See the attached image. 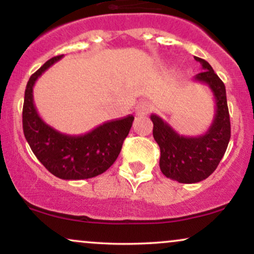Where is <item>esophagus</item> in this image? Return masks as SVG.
<instances>
[{"instance_id": "obj_1", "label": "esophagus", "mask_w": 254, "mask_h": 254, "mask_svg": "<svg viewBox=\"0 0 254 254\" xmlns=\"http://www.w3.org/2000/svg\"><path fill=\"white\" fill-rule=\"evenodd\" d=\"M150 105L149 103H147V101H139L138 104H137L136 109H135V112L137 116H145L149 113L150 111Z\"/></svg>"}]
</instances>
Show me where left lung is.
Masks as SVG:
<instances>
[{
    "mask_svg": "<svg viewBox=\"0 0 254 254\" xmlns=\"http://www.w3.org/2000/svg\"><path fill=\"white\" fill-rule=\"evenodd\" d=\"M196 58L203 71L194 81L208 84L215 98V115L205 133L189 137L179 135L167 122L151 115L153 136L159 144L160 170L178 183L193 184L206 179L217 168L230 139V121L226 87L206 61Z\"/></svg>",
    "mask_w": 254,
    "mask_h": 254,
    "instance_id": "8db88e82",
    "label": "left lung"
}]
</instances>
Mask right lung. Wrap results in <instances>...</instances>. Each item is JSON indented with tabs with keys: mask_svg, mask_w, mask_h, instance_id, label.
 <instances>
[{
	"mask_svg": "<svg viewBox=\"0 0 254 254\" xmlns=\"http://www.w3.org/2000/svg\"><path fill=\"white\" fill-rule=\"evenodd\" d=\"M63 56L49 60L28 80L22 109L26 141L37 159L55 177L64 180L94 178L107 171L117 160L129 135L133 116L106 122L82 135H66L46 124L33 101L38 77Z\"/></svg>",
	"mask_w": 254,
	"mask_h": 254,
	"instance_id": "right-lung-1",
	"label": "right lung"
}]
</instances>
